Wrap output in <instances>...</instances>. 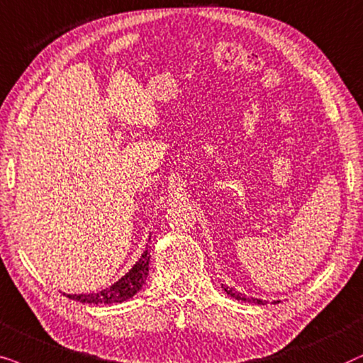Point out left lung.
<instances>
[{"label": "left lung", "instance_id": "1", "mask_svg": "<svg viewBox=\"0 0 363 363\" xmlns=\"http://www.w3.org/2000/svg\"><path fill=\"white\" fill-rule=\"evenodd\" d=\"M222 289H224V292L227 294V296L232 297V298H235V301H244V302H249V303H257V306H264V303H265L264 301H260V298H254V297L244 296V294L234 291V289L227 287V286H224V284H222Z\"/></svg>", "mask_w": 363, "mask_h": 363}]
</instances>
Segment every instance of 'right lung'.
<instances>
[{
  "instance_id": "right-lung-1",
  "label": "right lung",
  "mask_w": 363,
  "mask_h": 363,
  "mask_svg": "<svg viewBox=\"0 0 363 363\" xmlns=\"http://www.w3.org/2000/svg\"><path fill=\"white\" fill-rule=\"evenodd\" d=\"M149 260H151V247L146 245V250L143 252L141 259L133 265V269L128 274L123 275L111 287H106L104 291L96 294H67V297L81 303H121L129 301L146 284Z\"/></svg>"
}]
</instances>
